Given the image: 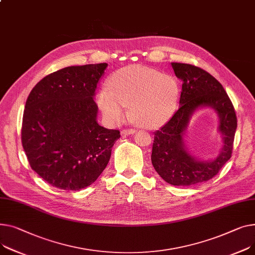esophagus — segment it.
I'll return each instance as SVG.
<instances>
[{
	"label": "esophagus",
	"mask_w": 255,
	"mask_h": 255,
	"mask_svg": "<svg viewBox=\"0 0 255 255\" xmlns=\"http://www.w3.org/2000/svg\"><path fill=\"white\" fill-rule=\"evenodd\" d=\"M135 132H136V130L135 129H123L122 131H121V134L122 135H130V134H134Z\"/></svg>",
	"instance_id": "34e87169"
}]
</instances>
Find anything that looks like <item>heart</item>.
<instances>
[{
  "instance_id": "b5f03b06",
  "label": "heart",
  "mask_w": 255,
  "mask_h": 255,
  "mask_svg": "<svg viewBox=\"0 0 255 255\" xmlns=\"http://www.w3.org/2000/svg\"><path fill=\"white\" fill-rule=\"evenodd\" d=\"M176 80L142 65H128L115 72L96 97L97 105L110 123H120L126 107L135 123L155 128L172 114L178 98Z\"/></svg>"
}]
</instances>
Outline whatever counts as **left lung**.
Returning <instances> with one entry per match:
<instances>
[{
	"instance_id": "8db88e82",
	"label": "left lung",
	"mask_w": 255,
	"mask_h": 255,
	"mask_svg": "<svg viewBox=\"0 0 255 255\" xmlns=\"http://www.w3.org/2000/svg\"><path fill=\"white\" fill-rule=\"evenodd\" d=\"M175 76L182 81L179 109L161 129L155 132L151 163L168 183L189 186L214 177L233 152L237 116L223 85L201 67L188 63H171ZM199 107H212L220 117L224 146L212 161H199L186 150L183 133L192 113Z\"/></svg>"
}]
</instances>
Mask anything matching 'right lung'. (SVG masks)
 <instances>
[{
    "instance_id": "add662e5",
    "label": "right lung",
    "mask_w": 255,
    "mask_h": 255,
    "mask_svg": "<svg viewBox=\"0 0 255 255\" xmlns=\"http://www.w3.org/2000/svg\"><path fill=\"white\" fill-rule=\"evenodd\" d=\"M108 63L64 67L30 91L23 112L21 142L31 169L60 190L92 184L107 167L120 131L96 121L93 99Z\"/></svg>"
}]
</instances>
